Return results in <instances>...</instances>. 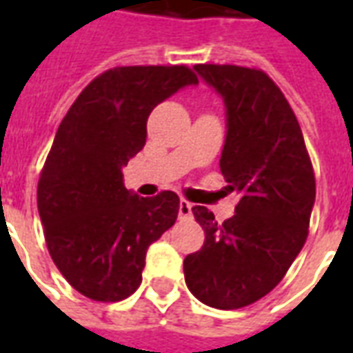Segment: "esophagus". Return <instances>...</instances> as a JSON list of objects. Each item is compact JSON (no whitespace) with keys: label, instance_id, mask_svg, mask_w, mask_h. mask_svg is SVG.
Instances as JSON below:
<instances>
[{"label":"esophagus","instance_id":"esophagus-1","mask_svg":"<svg viewBox=\"0 0 353 353\" xmlns=\"http://www.w3.org/2000/svg\"><path fill=\"white\" fill-rule=\"evenodd\" d=\"M192 215V204L187 200H179V219H189Z\"/></svg>","mask_w":353,"mask_h":353}]
</instances>
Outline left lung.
Listing matches in <instances>:
<instances>
[{
    "instance_id": "left-lung-1",
    "label": "left lung",
    "mask_w": 353,
    "mask_h": 353,
    "mask_svg": "<svg viewBox=\"0 0 353 353\" xmlns=\"http://www.w3.org/2000/svg\"><path fill=\"white\" fill-rule=\"evenodd\" d=\"M194 72L225 101L219 166L240 202L223 225L192 208L206 240L185 257V283L200 303L234 310L270 293L303 250L316 179L295 113L265 72L217 64Z\"/></svg>"
}]
</instances>
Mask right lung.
Returning <instances> with one entry per match:
<instances>
[{
    "label": "right lung",
    "mask_w": 353,
    "mask_h": 353,
    "mask_svg": "<svg viewBox=\"0 0 353 353\" xmlns=\"http://www.w3.org/2000/svg\"><path fill=\"white\" fill-rule=\"evenodd\" d=\"M199 79L185 65H126L101 73L60 123L37 185V210L54 265L81 295L130 296L147 248L176 223L179 196L128 191L123 166L143 149L147 119Z\"/></svg>",
    "instance_id": "right-lung-1"
}]
</instances>
